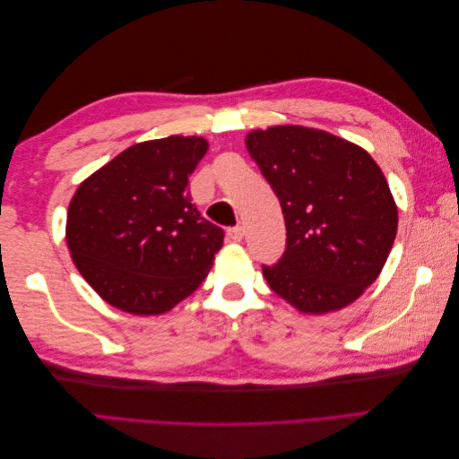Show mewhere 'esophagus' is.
Instances as JSON below:
<instances>
[{"label": "esophagus", "instance_id": "34e87169", "mask_svg": "<svg viewBox=\"0 0 459 459\" xmlns=\"http://www.w3.org/2000/svg\"><path fill=\"white\" fill-rule=\"evenodd\" d=\"M243 235H245V231L241 226H235V228L228 230V239L233 243H239L243 239Z\"/></svg>", "mask_w": 459, "mask_h": 459}]
</instances>
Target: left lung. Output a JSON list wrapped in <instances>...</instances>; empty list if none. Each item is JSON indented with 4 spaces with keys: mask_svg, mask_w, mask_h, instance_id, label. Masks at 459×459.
<instances>
[{
    "mask_svg": "<svg viewBox=\"0 0 459 459\" xmlns=\"http://www.w3.org/2000/svg\"><path fill=\"white\" fill-rule=\"evenodd\" d=\"M280 199L287 247L262 273L275 295L304 314L354 302L391 253L398 208L369 152L324 130L272 126L245 137Z\"/></svg>",
    "mask_w": 459,
    "mask_h": 459,
    "instance_id": "8db88e82",
    "label": "left lung"
}]
</instances>
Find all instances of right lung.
<instances>
[{"mask_svg":"<svg viewBox=\"0 0 459 459\" xmlns=\"http://www.w3.org/2000/svg\"><path fill=\"white\" fill-rule=\"evenodd\" d=\"M208 142L169 135L122 151L68 204L74 266L110 307L157 316L187 299L212 268L224 230L191 203L189 176Z\"/></svg>","mask_w":459,"mask_h":459,"instance_id":"obj_1","label":"right lung"}]
</instances>
